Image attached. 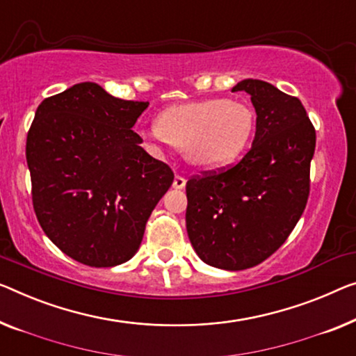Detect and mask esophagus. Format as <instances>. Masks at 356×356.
I'll list each match as a JSON object with an SVG mask.
<instances>
[{
    "label": "esophagus",
    "mask_w": 356,
    "mask_h": 356,
    "mask_svg": "<svg viewBox=\"0 0 356 356\" xmlns=\"http://www.w3.org/2000/svg\"><path fill=\"white\" fill-rule=\"evenodd\" d=\"M185 184H187V179L182 177V176H176V177H174L172 187L176 190H182V188H185Z\"/></svg>",
    "instance_id": "esophagus-1"
}]
</instances>
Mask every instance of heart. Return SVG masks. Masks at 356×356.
Instances as JSON below:
<instances>
[{"label": "heart", "mask_w": 356, "mask_h": 356, "mask_svg": "<svg viewBox=\"0 0 356 356\" xmlns=\"http://www.w3.org/2000/svg\"><path fill=\"white\" fill-rule=\"evenodd\" d=\"M254 127L256 115L248 104L203 99L164 108L156 124L142 127L137 134L152 152L179 147L193 166L219 169L243 155Z\"/></svg>", "instance_id": "1"}]
</instances>
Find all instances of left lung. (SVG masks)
Returning <instances> with one entry per match:
<instances>
[{
  "instance_id": "left-lung-1",
  "label": "left lung",
  "mask_w": 356,
  "mask_h": 356,
  "mask_svg": "<svg viewBox=\"0 0 356 356\" xmlns=\"http://www.w3.org/2000/svg\"><path fill=\"white\" fill-rule=\"evenodd\" d=\"M232 91L251 95L256 136L243 160L222 172L187 182V233L211 267L245 270L283 245L305 209L315 127L297 97L262 79Z\"/></svg>"
}]
</instances>
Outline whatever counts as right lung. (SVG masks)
Instances as JSON below:
<instances>
[{
    "mask_svg": "<svg viewBox=\"0 0 356 356\" xmlns=\"http://www.w3.org/2000/svg\"><path fill=\"white\" fill-rule=\"evenodd\" d=\"M147 107L86 81L36 108L26 136L36 217L62 252L89 267L134 257L172 185L171 168L148 155L132 131Z\"/></svg>",
    "mask_w": 356,
    "mask_h": 356,
    "instance_id": "1",
    "label": "right lung"
}]
</instances>
